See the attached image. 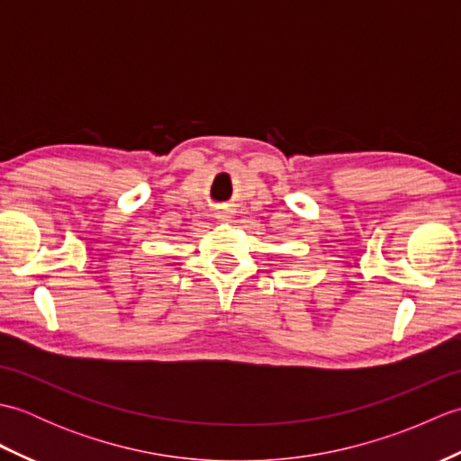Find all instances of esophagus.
<instances>
[{
  "label": "esophagus",
  "mask_w": 461,
  "mask_h": 461,
  "mask_svg": "<svg viewBox=\"0 0 461 461\" xmlns=\"http://www.w3.org/2000/svg\"><path fill=\"white\" fill-rule=\"evenodd\" d=\"M215 218H218V220H228L230 218V212L228 210H220L218 213H215Z\"/></svg>",
  "instance_id": "34e87169"
}]
</instances>
